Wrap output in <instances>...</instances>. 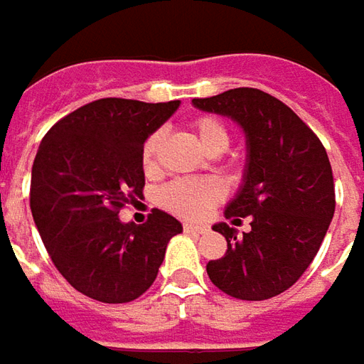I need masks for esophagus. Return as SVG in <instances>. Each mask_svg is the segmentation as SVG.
Wrapping results in <instances>:
<instances>
[{
	"mask_svg": "<svg viewBox=\"0 0 364 364\" xmlns=\"http://www.w3.org/2000/svg\"><path fill=\"white\" fill-rule=\"evenodd\" d=\"M185 233H191V235H201L207 232V225H193V223H185L183 225Z\"/></svg>",
	"mask_w": 364,
	"mask_h": 364,
	"instance_id": "esophagus-1",
	"label": "esophagus"
}]
</instances>
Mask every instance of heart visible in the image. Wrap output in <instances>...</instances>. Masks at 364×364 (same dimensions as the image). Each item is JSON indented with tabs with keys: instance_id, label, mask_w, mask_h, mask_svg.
Segmentation results:
<instances>
[{
	"instance_id": "1",
	"label": "heart",
	"mask_w": 364,
	"mask_h": 364,
	"mask_svg": "<svg viewBox=\"0 0 364 364\" xmlns=\"http://www.w3.org/2000/svg\"><path fill=\"white\" fill-rule=\"evenodd\" d=\"M189 127L197 136L199 144L209 155L223 153L228 149L230 132L221 120L213 117H197L189 122ZM161 146H163V132L157 131L146 136L143 151H141V165L144 173H153L157 169ZM221 197H223V187L213 179H179V181L165 185L159 191V203L179 218L199 220V218H205L207 211L215 205Z\"/></svg>"
}]
</instances>
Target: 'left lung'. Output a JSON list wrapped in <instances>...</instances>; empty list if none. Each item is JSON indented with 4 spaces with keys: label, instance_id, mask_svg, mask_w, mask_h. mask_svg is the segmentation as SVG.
Returning <instances> with one entry per match:
<instances>
[{
    "label": "left lung",
    "instance_id": "1",
    "mask_svg": "<svg viewBox=\"0 0 364 364\" xmlns=\"http://www.w3.org/2000/svg\"><path fill=\"white\" fill-rule=\"evenodd\" d=\"M193 107L232 119L245 134L242 185L223 213L252 218V230L240 237L223 221L213 225L228 252L207 264V276L240 300L282 294L306 272L334 215L328 155L292 108L257 88L193 98Z\"/></svg>",
    "mask_w": 364,
    "mask_h": 364
}]
</instances>
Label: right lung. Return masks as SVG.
Segmentation results:
<instances>
[{"label":"right lung","mask_w":364,"mask_h":364,"mask_svg":"<svg viewBox=\"0 0 364 364\" xmlns=\"http://www.w3.org/2000/svg\"><path fill=\"white\" fill-rule=\"evenodd\" d=\"M179 100L100 98L56 122L32 167L36 228L58 272L84 296L122 304L155 282L181 221L153 209L143 225L120 221V207L143 195L141 151Z\"/></svg>","instance_id":"right-lung-1"}]
</instances>
